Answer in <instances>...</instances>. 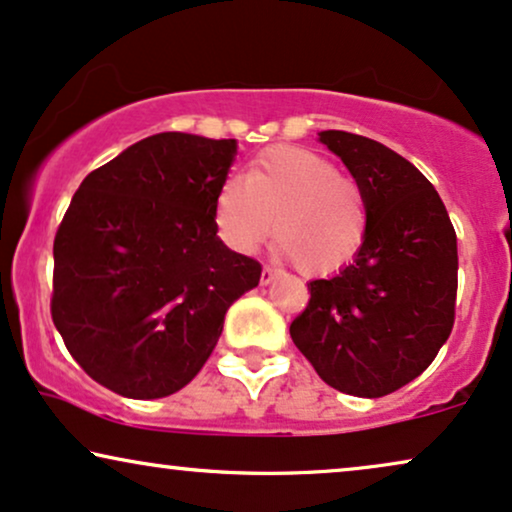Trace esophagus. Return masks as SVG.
<instances>
[{"label": "esophagus", "mask_w": 512, "mask_h": 512, "mask_svg": "<svg viewBox=\"0 0 512 512\" xmlns=\"http://www.w3.org/2000/svg\"><path fill=\"white\" fill-rule=\"evenodd\" d=\"M274 276H276V269L264 267V269H262V276H260V283H262V286H267V283L274 281Z\"/></svg>", "instance_id": "34e87169"}]
</instances>
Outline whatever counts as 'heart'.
Here are the masks:
<instances>
[{"label": "heart", "mask_w": 512, "mask_h": 512, "mask_svg": "<svg viewBox=\"0 0 512 512\" xmlns=\"http://www.w3.org/2000/svg\"><path fill=\"white\" fill-rule=\"evenodd\" d=\"M286 260L307 274H333L359 255L368 231L366 198L331 160L302 146H271L250 160L245 184L226 179L215 196L219 234L255 252L274 231Z\"/></svg>", "instance_id": "1"}]
</instances>
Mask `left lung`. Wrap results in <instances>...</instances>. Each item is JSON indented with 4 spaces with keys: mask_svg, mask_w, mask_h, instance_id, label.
<instances>
[{
    "mask_svg": "<svg viewBox=\"0 0 512 512\" xmlns=\"http://www.w3.org/2000/svg\"><path fill=\"white\" fill-rule=\"evenodd\" d=\"M366 198L368 231L340 274L309 281L290 338L323 383L385 397L432 364L456 316V231L435 186L378 141L319 134Z\"/></svg>",
    "mask_w": 512,
    "mask_h": 512,
    "instance_id": "1",
    "label": "left lung"
}]
</instances>
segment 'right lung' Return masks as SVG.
Instances as JSON below:
<instances>
[{
    "label": "right lung",
    "mask_w": 512,
    "mask_h": 512,
    "mask_svg": "<svg viewBox=\"0 0 512 512\" xmlns=\"http://www.w3.org/2000/svg\"><path fill=\"white\" fill-rule=\"evenodd\" d=\"M236 139L160 132L89 172L54 238L51 319L70 357L129 399L196 378L262 264L217 236Z\"/></svg>",
    "instance_id": "obj_1"
}]
</instances>
